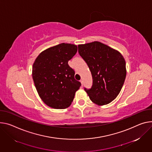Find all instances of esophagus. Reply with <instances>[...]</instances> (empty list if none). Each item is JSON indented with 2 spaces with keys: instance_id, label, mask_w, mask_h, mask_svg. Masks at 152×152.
I'll use <instances>...</instances> for the list:
<instances>
[{
  "instance_id": "1",
  "label": "esophagus",
  "mask_w": 152,
  "mask_h": 152,
  "mask_svg": "<svg viewBox=\"0 0 152 152\" xmlns=\"http://www.w3.org/2000/svg\"><path fill=\"white\" fill-rule=\"evenodd\" d=\"M80 82H81V84H82V86H83V84H84V82H83V80H80Z\"/></svg>"
}]
</instances>
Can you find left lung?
I'll list each match as a JSON object with an SVG mask.
<instances>
[{
  "label": "left lung",
  "mask_w": 152,
  "mask_h": 152,
  "mask_svg": "<svg viewBox=\"0 0 152 152\" xmlns=\"http://www.w3.org/2000/svg\"><path fill=\"white\" fill-rule=\"evenodd\" d=\"M78 52L92 75L91 88H84L90 100L98 105L113 101L120 93L126 77V64L122 55L98 41L79 45Z\"/></svg>",
  "instance_id": "1"
}]
</instances>
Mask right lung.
Wrapping results in <instances>:
<instances>
[{"label": "right lung", "mask_w": 152, "mask_h": 152, "mask_svg": "<svg viewBox=\"0 0 152 152\" xmlns=\"http://www.w3.org/2000/svg\"><path fill=\"white\" fill-rule=\"evenodd\" d=\"M77 51L76 45L62 43L40 53L33 64L32 76L37 91L51 108L68 107L81 86L68 64Z\"/></svg>", "instance_id": "right-lung-1"}]
</instances>
